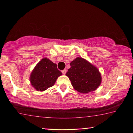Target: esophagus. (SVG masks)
Instances as JSON below:
<instances>
[{"label":"esophagus","instance_id":"esophagus-1","mask_svg":"<svg viewBox=\"0 0 133 133\" xmlns=\"http://www.w3.org/2000/svg\"><path fill=\"white\" fill-rule=\"evenodd\" d=\"M62 73H63V74H64H64H65V73H66V69H64V70H62Z\"/></svg>","mask_w":133,"mask_h":133}]
</instances>
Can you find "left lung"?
Wrapping results in <instances>:
<instances>
[{"label": "left lung", "instance_id": "8db88e82", "mask_svg": "<svg viewBox=\"0 0 133 133\" xmlns=\"http://www.w3.org/2000/svg\"><path fill=\"white\" fill-rule=\"evenodd\" d=\"M70 65L65 75L75 90L87 93L98 88L101 83V75L96 67L82 58H77Z\"/></svg>", "mask_w": 133, "mask_h": 133}]
</instances>
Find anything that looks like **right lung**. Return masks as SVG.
I'll return each instance as SVG.
<instances>
[{"label":"right lung","mask_w":133,"mask_h":133,"mask_svg":"<svg viewBox=\"0 0 133 133\" xmlns=\"http://www.w3.org/2000/svg\"><path fill=\"white\" fill-rule=\"evenodd\" d=\"M62 75L57 68L56 64L47 58H43L38 63L30 76V82L34 88L42 91L54 85L56 79Z\"/></svg>","instance_id":"obj_1"}]
</instances>
